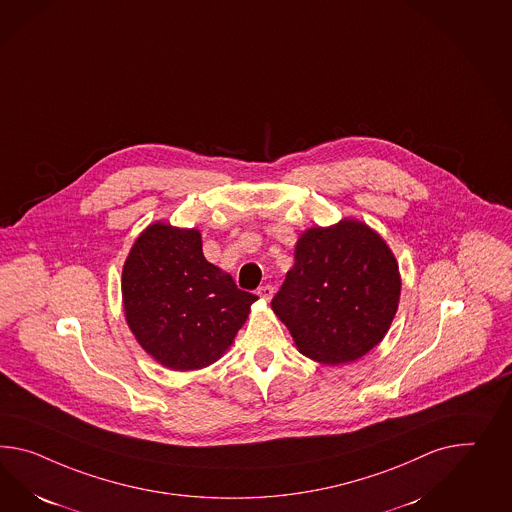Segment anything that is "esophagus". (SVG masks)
<instances>
[{"instance_id": "obj_1", "label": "esophagus", "mask_w": 512, "mask_h": 512, "mask_svg": "<svg viewBox=\"0 0 512 512\" xmlns=\"http://www.w3.org/2000/svg\"><path fill=\"white\" fill-rule=\"evenodd\" d=\"M273 288L271 286H262V288L258 289V295H260V299L263 301H271V297H273Z\"/></svg>"}]
</instances>
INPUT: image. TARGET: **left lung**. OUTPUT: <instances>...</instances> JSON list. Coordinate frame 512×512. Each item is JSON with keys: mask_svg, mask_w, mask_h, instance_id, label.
<instances>
[{"mask_svg": "<svg viewBox=\"0 0 512 512\" xmlns=\"http://www.w3.org/2000/svg\"><path fill=\"white\" fill-rule=\"evenodd\" d=\"M401 297L399 263L358 219L304 230L295 263L271 302L299 353L323 366L349 364L377 347Z\"/></svg>", "mask_w": 512, "mask_h": 512, "instance_id": "left-lung-1", "label": "left lung"}]
</instances>
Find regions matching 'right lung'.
<instances>
[{
    "label": "right lung",
    "mask_w": 512,
    "mask_h": 512,
    "mask_svg": "<svg viewBox=\"0 0 512 512\" xmlns=\"http://www.w3.org/2000/svg\"><path fill=\"white\" fill-rule=\"evenodd\" d=\"M120 286L135 340L172 371L217 362L258 301L204 258L200 230L163 221L148 224L135 239Z\"/></svg>",
    "instance_id": "add662e5"
}]
</instances>
